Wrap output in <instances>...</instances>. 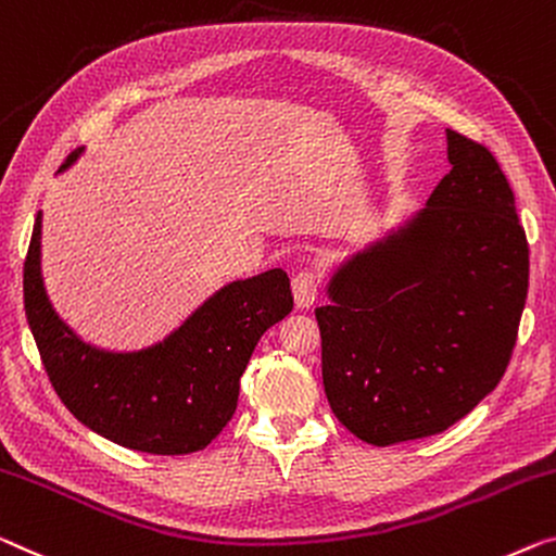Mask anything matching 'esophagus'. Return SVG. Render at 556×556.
Masks as SVG:
<instances>
[{"label":"esophagus","instance_id":"1","mask_svg":"<svg viewBox=\"0 0 556 556\" xmlns=\"http://www.w3.org/2000/svg\"><path fill=\"white\" fill-rule=\"evenodd\" d=\"M292 292H294V302L296 306H309L314 300H317V292H319V277L317 271L312 269H300L296 275L292 277Z\"/></svg>","mask_w":556,"mask_h":556}]
</instances>
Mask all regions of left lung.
<instances>
[{
    "instance_id": "obj_1",
    "label": "left lung",
    "mask_w": 556,
    "mask_h": 556,
    "mask_svg": "<svg viewBox=\"0 0 556 556\" xmlns=\"http://www.w3.org/2000/svg\"><path fill=\"white\" fill-rule=\"evenodd\" d=\"M446 154L427 210L344 264L314 309L329 407L375 446L467 417L517 342L529 244L515 192L484 144L446 129Z\"/></svg>"
}]
</instances>
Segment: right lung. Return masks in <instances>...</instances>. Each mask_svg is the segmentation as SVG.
I'll return each mask as SVG.
<instances>
[{
  "mask_svg": "<svg viewBox=\"0 0 556 556\" xmlns=\"http://www.w3.org/2000/svg\"><path fill=\"white\" fill-rule=\"evenodd\" d=\"M77 152L66 156L62 169ZM39 235L37 214L24 260V314L64 407L81 425L127 450H204L237 409L239 379L256 342L292 312L287 271L269 269L231 281L164 342L142 352L112 354L81 342L54 314L41 285Z\"/></svg>",
  "mask_w": 556,
  "mask_h": 556,
  "instance_id": "add662e5",
  "label": "right lung"
}]
</instances>
